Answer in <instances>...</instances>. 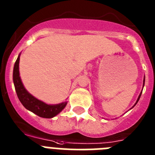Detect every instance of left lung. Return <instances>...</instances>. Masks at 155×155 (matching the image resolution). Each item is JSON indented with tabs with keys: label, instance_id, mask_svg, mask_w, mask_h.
Listing matches in <instances>:
<instances>
[{
	"label": "left lung",
	"instance_id": "obj_1",
	"mask_svg": "<svg viewBox=\"0 0 155 155\" xmlns=\"http://www.w3.org/2000/svg\"><path fill=\"white\" fill-rule=\"evenodd\" d=\"M144 81H145V78L143 79V85H144ZM142 93V92H141ZM141 93H140V95H139V97H138V99H137V102H136V104L137 103V102L138 101H139V99H140V95H141Z\"/></svg>",
	"mask_w": 155,
	"mask_h": 155
}]
</instances>
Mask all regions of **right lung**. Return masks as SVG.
<instances>
[{
  "mask_svg": "<svg viewBox=\"0 0 155 155\" xmlns=\"http://www.w3.org/2000/svg\"><path fill=\"white\" fill-rule=\"evenodd\" d=\"M19 60H20V55L17 58L14 66L13 81L18 98L20 100L21 103L28 110H30L40 117L53 118V116H57L64 109L67 102H63L57 105H47L29 94L23 86L22 82L19 76Z\"/></svg>",
  "mask_w": 155,
  "mask_h": 155,
  "instance_id": "1",
  "label": "right lung"
}]
</instances>
